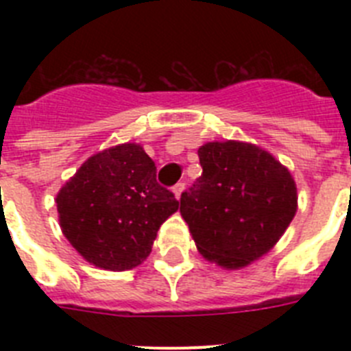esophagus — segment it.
Returning <instances> with one entry per match:
<instances>
[{"label": "esophagus", "instance_id": "obj_1", "mask_svg": "<svg viewBox=\"0 0 351 351\" xmlns=\"http://www.w3.org/2000/svg\"><path fill=\"white\" fill-rule=\"evenodd\" d=\"M182 191H184V182H178V184L173 186L172 188V193L176 195V198H181V195H182Z\"/></svg>", "mask_w": 351, "mask_h": 351}]
</instances>
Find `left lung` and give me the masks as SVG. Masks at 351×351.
<instances>
[{
	"label": "left lung",
	"mask_w": 351,
	"mask_h": 351,
	"mask_svg": "<svg viewBox=\"0 0 351 351\" xmlns=\"http://www.w3.org/2000/svg\"><path fill=\"white\" fill-rule=\"evenodd\" d=\"M202 176L181 195V216L198 253L226 271L276 246L297 213V184L269 151L250 142L198 147Z\"/></svg>",
	"instance_id": "obj_1"
}]
</instances>
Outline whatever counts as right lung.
<instances>
[{
	"label": "right lung",
	"mask_w": 351,
	"mask_h": 351,
	"mask_svg": "<svg viewBox=\"0 0 351 351\" xmlns=\"http://www.w3.org/2000/svg\"><path fill=\"white\" fill-rule=\"evenodd\" d=\"M56 206L68 243L105 271L137 267L153 250L160 226L179 209L156 182V165L135 142L93 154L68 179Z\"/></svg>",
	"instance_id": "1"
}]
</instances>
